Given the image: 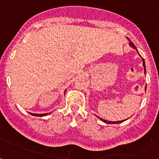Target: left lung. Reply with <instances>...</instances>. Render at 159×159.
<instances>
[{
  "label": "left lung",
  "mask_w": 159,
  "mask_h": 159,
  "mask_svg": "<svg viewBox=\"0 0 159 159\" xmlns=\"http://www.w3.org/2000/svg\"><path fill=\"white\" fill-rule=\"evenodd\" d=\"M128 40L129 41V45L132 46V47L133 48H135V49H136L137 51V48H136V46H134V44L132 43V41H130V39H128ZM137 52H138V51H137ZM139 53V52H138ZM143 67H144V69H145V72H146V67H145V60H144V59L143 58ZM145 90H146V87H145ZM97 117H98V116H97ZM99 119L100 120H102L103 122H105V123H106V124H120V123H122L123 121H124V120H119V121H110V120H104V119H102V118H99V117H98Z\"/></svg>",
  "instance_id": "1"
}]
</instances>
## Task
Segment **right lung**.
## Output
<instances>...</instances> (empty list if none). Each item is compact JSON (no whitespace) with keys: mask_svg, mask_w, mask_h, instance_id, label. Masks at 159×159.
Listing matches in <instances>:
<instances>
[{"mask_svg":"<svg viewBox=\"0 0 159 159\" xmlns=\"http://www.w3.org/2000/svg\"><path fill=\"white\" fill-rule=\"evenodd\" d=\"M30 115L32 116H41V117H42V116H47L48 115V114L50 113H43V114H36V113H29Z\"/></svg>","mask_w":159,"mask_h":159,"instance_id":"right-lung-1","label":"right lung"}]
</instances>
